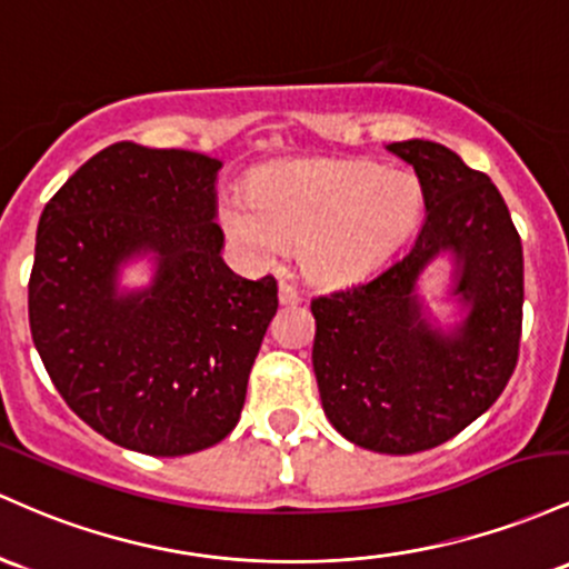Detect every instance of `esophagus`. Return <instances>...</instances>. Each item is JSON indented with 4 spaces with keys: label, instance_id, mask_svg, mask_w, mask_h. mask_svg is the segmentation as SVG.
<instances>
[{
    "label": "esophagus",
    "instance_id": "34e87169",
    "mask_svg": "<svg viewBox=\"0 0 569 569\" xmlns=\"http://www.w3.org/2000/svg\"><path fill=\"white\" fill-rule=\"evenodd\" d=\"M298 301H301V292L296 290V287H292L290 282H279V303H284V306H296Z\"/></svg>",
    "mask_w": 569,
    "mask_h": 569
}]
</instances>
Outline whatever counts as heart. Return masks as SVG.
<instances>
[{"label":"heart","instance_id":"obj_1","mask_svg":"<svg viewBox=\"0 0 569 569\" xmlns=\"http://www.w3.org/2000/svg\"><path fill=\"white\" fill-rule=\"evenodd\" d=\"M422 209L425 190L408 171L317 161L263 171L250 199L226 203L222 226L252 260L268 263L296 244L315 282L347 284L373 271L417 228Z\"/></svg>","mask_w":569,"mask_h":569}]
</instances>
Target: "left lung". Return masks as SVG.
<instances>
[{"label":"left lung","instance_id":"left-lung-1","mask_svg":"<svg viewBox=\"0 0 569 569\" xmlns=\"http://www.w3.org/2000/svg\"><path fill=\"white\" fill-rule=\"evenodd\" d=\"M389 150L417 169L427 217L403 258L311 301V362L322 408L343 438L379 455H417L476 422L519 362L525 252L500 190L449 147L408 139ZM449 249L471 306L451 337L421 319L416 277Z\"/></svg>","mask_w":569,"mask_h":569}]
</instances>
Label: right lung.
Instances as JSON below:
<instances>
[{"instance_id": "obj_1", "label": "right lung", "mask_w": 569, "mask_h": 569, "mask_svg": "<svg viewBox=\"0 0 569 569\" xmlns=\"http://www.w3.org/2000/svg\"><path fill=\"white\" fill-rule=\"evenodd\" d=\"M217 158L118 142L44 203L29 325L50 381L99 436L150 457L220 443L277 315V279L222 263ZM159 254L147 293L118 299L117 266Z\"/></svg>"}]
</instances>
